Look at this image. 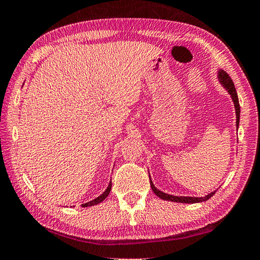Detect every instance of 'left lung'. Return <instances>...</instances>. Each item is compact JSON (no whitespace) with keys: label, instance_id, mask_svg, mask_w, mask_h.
Here are the masks:
<instances>
[{"label":"left lung","instance_id":"8db88e82","mask_svg":"<svg viewBox=\"0 0 260 260\" xmlns=\"http://www.w3.org/2000/svg\"><path fill=\"white\" fill-rule=\"evenodd\" d=\"M218 79L219 82L223 85V87L229 91V94L231 95L233 103H234V107H236V114H237V126L239 128V121H240V104H239V99H238V94L236 90V87H234V84L231 78L228 75L226 72L223 70L218 71ZM150 179V176H149ZM150 187L153 189L156 196H158L159 198L163 200H170V202H175V203H183V204H194V203H202V202H206L210 197H213L215 194L214 192H210L209 194L205 196V197H178V196H172V194H168L159 191L157 188L155 187L154 183L151 182L150 180Z\"/></svg>","mask_w":260,"mask_h":260}]
</instances>
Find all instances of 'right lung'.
I'll return each instance as SVG.
<instances>
[{
	"label": "right lung",
	"mask_w": 260,
	"mask_h": 260,
	"mask_svg": "<svg viewBox=\"0 0 260 260\" xmlns=\"http://www.w3.org/2000/svg\"><path fill=\"white\" fill-rule=\"evenodd\" d=\"M111 188H112V182H110L109 187H107V189L104 191V192H103V193L100 196V197H97L96 199L91 200V202H88V203L84 204V207H88V206H94V205H97V204L102 203L103 200H104V199L107 197V196H109L110 191H111Z\"/></svg>",
	"instance_id": "1"
}]
</instances>
